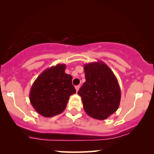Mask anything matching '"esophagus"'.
Wrapping results in <instances>:
<instances>
[{
	"mask_svg": "<svg viewBox=\"0 0 154 154\" xmlns=\"http://www.w3.org/2000/svg\"><path fill=\"white\" fill-rule=\"evenodd\" d=\"M75 90H76V92H78L79 91V88H80V85H77V86H75Z\"/></svg>",
	"mask_w": 154,
	"mask_h": 154,
	"instance_id": "obj_1",
	"label": "esophagus"
}]
</instances>
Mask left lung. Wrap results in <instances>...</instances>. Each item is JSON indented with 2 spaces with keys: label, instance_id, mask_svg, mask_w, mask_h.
Here are the masks:
<instances>
[{
  "label": "left lung",
  "instance_id": "1",
  "mask_svg": "<svg viewBox=\"0 0 154 154\" xmlns=\"http://www.w3.org/2000/svg\"><path fill=\"white\" fill-rule=\"evenodd\" d=\"M85 82L78 94L89 116L105 120L117 111L121 97V88L111 69L98 61L84 64Z\"/></svg>",
  "mask_w": 154,
  "mask_h": 154
}]
</instances>
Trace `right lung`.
<instances>
[{"label": "right lung", "mask_w": 154, "mask_h": 154, "mask_svg": "<svg viewBox=\"0 0 154 154\" xmlns=\"http://www.w3.org/2000/svg\"><path fill=\"white\" fill-rule=\"evenodd\" d=\"M66 64H58L48 68L33 82L29 100L37 113L44 117H53L66 109L69 97L75 93L72 76L65 73Z\"/></svg>", "instance_id": "1"}]
</instances>
